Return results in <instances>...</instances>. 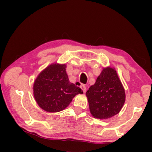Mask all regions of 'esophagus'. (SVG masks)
I'll return each instance as SVG.
<instances>
[{"instance_id":"esophagus-1","label":"esophagus","mask_w":152,"mask_h":152,"mask_svg":"<svg viewBox=\"0 0 152 152\" xmlns=\"http://www.w3.org/2000/svg\"><path fill=\"white\" fill-rule=\"evenodd\" d=\"M80 88L82 89V91H83V92L84 93H86V86H85V85H84V84H82L80 86Z\"/></svg>"}]
</instances>
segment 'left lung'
I'll return each mask as SVG.
<instances>
[{"instance_id": "left-lung-1", "label": "left lung", "mask_w": 152, "mask_h": 152, "mask_svg": "<svg viewBox=\"0 0 152 152\" xmlns=\"http://www.w3.org/2000/svg\"><path fill=\"white\" fill-rule=\"evenodd\" d=\"M89 109L98 119H108L120 111L125 102L124 87L114 68H104L95 84L86 91Z\"/></svg>"}]
</instances>
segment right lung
I'll return each mask as SVG.
<instances>
[{
	"mask_svg": "<svg viewBox=\"0 0 152 152\" xmlns=\"http://www.w3.org/2000/svg\"><path fill=\"white\" fill-rule=\"evenodd\" d=\"M66 67V64H51L34 81V98L39 107L45 111H61L69 105L76 95L83 93L80 87L69 82Z\"/></svg>",
	"mask_w": 152,
	"mask_h": 152,
	"instance_id": "1",
	"label": "right lung"
}]
</instances>
